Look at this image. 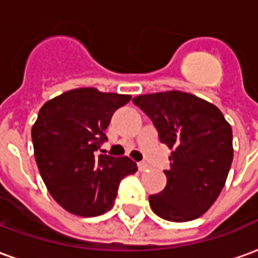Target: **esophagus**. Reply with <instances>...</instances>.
<instances>
[{
    "mask_svg": "<svg viewBox=\"0 0 258 258\" xmlns=\"http://www.w3.org/2000/svg\"><path fill=\"white\" fill-rule=\"evenodd\" d=\"M148 168H149V164L145 162H141L138 163V170L140 171H148Z\"/></svg>",
    "mask_w": 258,
    "mask_h": 258,
    "instance_id": "1",
    "label": "esophagus"
}]
</instances>
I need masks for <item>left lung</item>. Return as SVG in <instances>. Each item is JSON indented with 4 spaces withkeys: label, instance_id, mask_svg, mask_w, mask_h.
<instances>
[{
    "label": "left lung",
    "instance_id": "8db88e82",
    "mask_svg": "<svg viewBox=\"0 0 258 258\" xmlns=\"http://www.w3.org/2000/svg\"><path fill=\"white\" fill-rule=\"evenodd\" d=\"M151 118L163 144L171 149L166 188L149 205L167 221L203 216L216 202L232 164V128L210 102L182 91H164L133 99Z\"/></svg>",
    "mask_w": 258,
    "mask_h": 258
}]
</instances>
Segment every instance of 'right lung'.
Instances as JSON below:
<instances>
[{"label": "right lung", "instance_id": "1", "mask_svg": "<svg viewBox=\"0 0 258 258\" xmlns=\"http://www.w3.org/2000/svg\"><path fill=\"white\" fill-rule=\"evenodd\" d=\"M131 95L74 88L47 101L31 128L34 156L48 192L81 217L110 210L120 181L137 171L130 157L99 155L113 113Z\"/></svg>", "mask_w": 258, "mask_h": 258}]
</instances>
